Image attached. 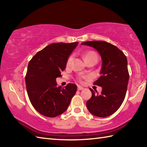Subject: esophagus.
<instances>
[{"label":"esophagus","instance_id":"1","mask_svg":"<svg viewBox=\"0 0 147 147\" xmlns=\"http://www.w3.org/2000/svg\"><path fill=\"white\" fill-rule=\"evenodd\" d=\"M83 89V87L81 86H78V90H82Z\"/></svg>","mask_w":147,"mask_h":147}]
</instances>
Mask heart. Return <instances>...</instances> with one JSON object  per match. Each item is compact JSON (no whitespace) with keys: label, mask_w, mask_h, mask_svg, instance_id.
I'll list each match as a JSON object with an SVG mask.
<instances>
[{"label":"heart","mask_w":147,"mask_h":147,"mask_svg":"<svg viewBox=\"0 0 147 147\" xmlns=\"http://www.w3.org/2000/svg\"><path fill=\"white\" fill-rule=\"evenodd\" d=\"M93 57H97V55H96V54H95L94 52H92V51H90V52H86V53H85V55H84V58H85L86 61L87 60H88L89 59ZM73 55H71L70 57L68 58L67 61V65H70L71 64V62H72V61H73ZM82 78H83V77L80 78V80H81Z\"/></svg>","instance_id":"heart-1"}]
</instances>
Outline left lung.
Returning <instances> with one entry per match:
<instances>
[{"label":"left lung","mask_w":147,"mask_h":147,"mask_svg":"<svg viewBox=\"0 0 147 147\" xmlns=\"http://www.w3.org/2000/svg\"><path fill=\"white\" fill-rule=\"evenodd\" d=\"M82 45L96 49L102 62L101 76L93 83L102 87V92L98 94L90 88L92 95L86 107L95 116H109L117 111L125 98L129 81L127 58L117 47L105 41L85 42Z\"/></svg>","instance_id":"8db88e82"}]
</instances>
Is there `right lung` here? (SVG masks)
<instances>
[{"label": "right lung", "mask_w": 147, "mask_h": 147, "mask_svg": "<svg viewBox=\"0 0 147 147\" xmlns=\"http://www.w3.org/2000/svg\"><path fill=\"white\" fill-rule=\"evenodd\" d=\"M78 42L54 43L38 52L29 62L25 76L26 90L33 107L45 116L55 117L67 110L77 86L68 83L62 88L56 78L66 66Z\"/></svg>", "instance_id": "add662e5"}]
</instances>
